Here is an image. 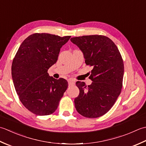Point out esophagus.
<instances>
[{"mask_svg": "<svg viewBox=\"0 0 146 146\" xmlns=\"http://www.w3.org/2000/svg\"><path fill=\"white\" fill-rule=\"evenodd\" d=\"M68 82H69V85H74V83H75V81H73L72 79H68Z\"/></svg>", "mask_w": 146, "mask_h": 146, "instance_id": "1", "label": "esophagus"}]
</instances>
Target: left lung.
<instances>
[{
  "label": "left lung",
  "instance_id": "obj_1",
  "mask_svg": "<svg viewBox=\"0 0 146 146\" xmlns=\"http://www.w3.org/2000/svg\"><path fill=\"white\" fill-rule=\"evenodd\" d=\"M70 41L81 50L86 64L93 67L91 85L76 82L79 94L74 100L76 109L85 117H100L111 109L121 93L122 58L113 41L105 36H82Z\"/></svg>",
  "mask_w": 146,
  "mask_h": 146
}]
</instances>
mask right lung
Returning <instances> with one entry per match:
<instances>
[{
	"mask_svg": "<svg viewBox=\"0 0 146 146\" xmlns=\"http://www.w3.org/2000/svg\"><path fill=\"white\" fill-rule=\"evenodd\" d=\"M70 38L35 33L26 38L17 50L11 69L15 90L23 105L35 115L55 112L67 90L66 80L54 79L47 72Z\"/></svg>",
	"mask_w": 146,
	"mask_h": 146,
	"instance_id": "obj_1",
	"label": "right lung"
}]
</instances>
